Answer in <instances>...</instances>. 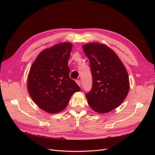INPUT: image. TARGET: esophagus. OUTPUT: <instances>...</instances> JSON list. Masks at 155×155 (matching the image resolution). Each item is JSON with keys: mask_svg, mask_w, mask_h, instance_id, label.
<instances>
[{"mask_svg": "<svg viewBox=\"0 0 155 155\" xmlns=\"http://www.w3.org/2000/svg\"><path fill=\"white\" fill-rule=\"evenodd\" d=\"M76 83L78 84V85L79 87H81V81H79V80H76Z\"/></svg>", "mask_w": 155, "mask_h": 155, "instance_id": "esophagus-1", "label": "esophagus"}]
</instances>
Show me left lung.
<instances>
[{
	"mask_svg": "<svg viewBox=\"0 0 155 155\" xmlns=\"http://www.w3.org/2000/svg\"><path fill=\"white\" fill-rule=\"evenodd\" d=\"M82 48L90 61L92 88L85 96L91 109L109 112L122 104L129 91L127 71L114 51L105 45L91 43Z\"/></svg>",
	"mask_w": 155,
	"mask_h": 155,
	"instance_id": "obj_1",
	"label": "left lung"
}]
</instances>
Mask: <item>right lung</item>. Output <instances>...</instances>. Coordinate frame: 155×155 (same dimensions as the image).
<instances>
[{
  "label": "right lung",
  "mask_w": 155,
  "mask_h": 155,
  "mask_svg": "<svg viewBox=\"0 0 155 155\" xmlns=\"http://www.w3.org/2000/svg\"><path fill=\"white\" fill-rule=\"evenodd\" d=\"M72 48V43L65 42L46 48L30 68L28 91L35 104L48 113L63 110L74 93L81 91L69 76L68 60Z\"/></svg>",
  "instance_id": "right-lung-1"
}]
</instances>
